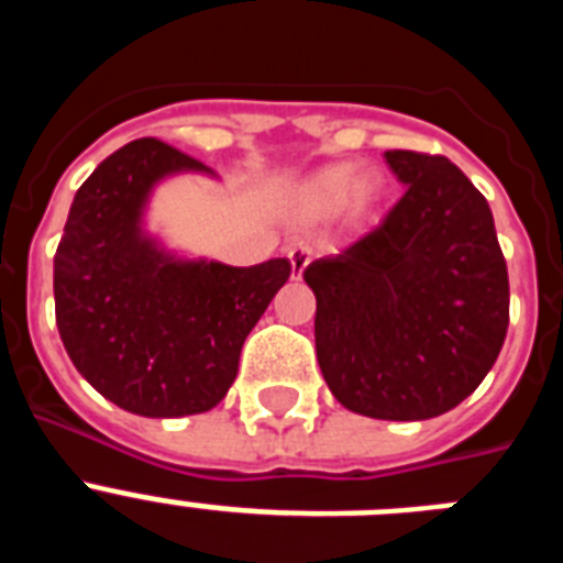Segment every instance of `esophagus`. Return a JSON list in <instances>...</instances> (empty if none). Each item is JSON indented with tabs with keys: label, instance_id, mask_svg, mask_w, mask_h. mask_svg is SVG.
I'll return each instance as SVG.
<instances>
[{
	"label": "esophagus",
	"instance_id": "1",
	"mask_svg": "<svg viewBox=\"0 0 563 563\" xmlns=\"http://www.w3.org/2000/svg\"><path fill=\"white\" fill-rule=\"evenodd\" d=\"M287 258H290L292 278H301V273H305L307 265H310L312 251L307 245H296V247H290V251H287Z\"/></svg>",
	"mask_w": 563,
	"mask_h": 563
}]
</instances>
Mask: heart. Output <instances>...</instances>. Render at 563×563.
Listing matches in <instances>:
<instances>
[{
	"instance_id": "b5f03b06",
	"label": "heart",
	"mask_w": 563,
	"mask_h": 563,
	"mask_svg": "<svg viewBox=\"0 0 563 563\" xmlns=\"http://www.w3.org/2000/svg\"><path fill=\"white\" fill-rule=\"evenodd\" d=\"M386 194V180L377 172H357L352 163H335L310 174L290 194V211L298 222L330 220L335 211L350 217L369 213Z\"/></svg>"
}]
</instances>
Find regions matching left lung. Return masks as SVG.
<instances>
[{
	"mask_svg": "<svg viewBox=\"0 0 563 563\" xmlns=\"http://www.w3.org/2000/svg\"><path fill=\"white\" fill-rule=\"evenodd\" d=\"M406 186L386 220L307 265L316 355L343 409L429 420L460 406L499 357L510 321L490 206L440 154L391 148Z\"/></svg>",
	"mask_w": 563,
	"mask_h": 563,
	"instance_id": "obj_1",
	"label": "left lung"
}]
</instances>
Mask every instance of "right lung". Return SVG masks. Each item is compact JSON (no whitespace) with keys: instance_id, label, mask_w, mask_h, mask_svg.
Listing matches in <instances>:
<instances>
[{"instance_id":"add662e5","label":"right lung","mask_w":563,"mask_h":563,"mask_svg":"<svg viewBox=\"0 0 563 563\" xmlns=\"http://www.w3.org/2000/svg\"><path fill=\"white\" fill-rule=\"evenodd\" d=\"M208 166L154 137L89 174L53 258L56 324L69 361L141 417L211 411L236 380L247 332L290 278L287 258L231 267L186 258L146 231L157 183Z\"/></svg>"}]
</instances>
